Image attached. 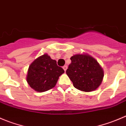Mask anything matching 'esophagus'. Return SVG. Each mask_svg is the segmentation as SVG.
I'll use <instances>...</instances> for the list:
<instances>
[{
    "label": "esophagus",
    "instance_id": "obj_1",
    "mask_svg": "<svg viewBox=\"0 0 126 126\" xmlns=\"http://www.w3.org/2000/svg\"><path fill=\"white\" fill-rule=\"evenodd\" d=\"M63 69L64 70V71H65H65H66V70L67 69V65H64V66H63Z\"/></svg>",
    "mask_w": 126,
    "mask_h": 126
}]
</instances>
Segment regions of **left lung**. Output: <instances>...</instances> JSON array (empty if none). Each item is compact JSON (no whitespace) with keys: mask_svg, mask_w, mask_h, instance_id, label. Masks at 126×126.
<instances>
[{"mask_svg":"<svg viewBox=\"0 0 126 126\" xmlns=\"http://www.w3.org/2000/svg\"><path fill=\"white\" fill-rule=\"evenodd\" d=\"M66 73L73 86L84 92L99 88L104 78V71L98 62L88 54H77L71 57Z\"/></svg>","mask_w":126,"mask_h":126,"instance_id":"8db88e82","label":"left lung"}]
</instances>
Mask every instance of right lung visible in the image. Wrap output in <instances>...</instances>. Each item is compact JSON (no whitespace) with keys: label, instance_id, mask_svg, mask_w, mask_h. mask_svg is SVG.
Wrapping results in <instances>:
<instances>
[{"label":"right lung","instance_id":"add662e5","mask_svg":"<svg viewBox=\"0 0 126 126\" xmlns=\"http://www.w3.org/2000/svg\"><path fill=\"white\" fill-rule=\"evenodd\" d=\"M63 73V69L57 65L56 61L45 54L30 65L27 81L36 91L45 92L54 88L59 76Z\"/></svg>","mask_w":126,"mask_h":126}]
</instances>
